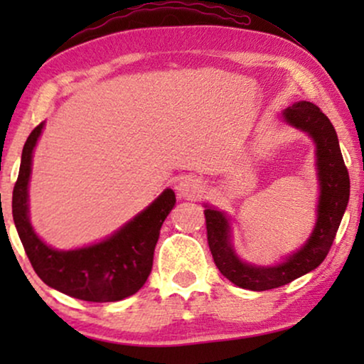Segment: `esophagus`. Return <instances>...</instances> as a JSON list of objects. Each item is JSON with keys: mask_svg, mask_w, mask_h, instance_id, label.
I'll use <instances>...</instances> for the list:
<instances>
[{"mask_svg": "<svg viewBox=\"0 0 364 364\" xmlns=\"http://www.w3.org/2000/svg\"><path fill=\"white\" fill-rule=\"evenodd\" d=\"M177 196L181 198H188V200H193V198L200 197V193L203 192V186L200 182V178L193 177V176H186L182 177L176 186Z\"/></svg>", "mask_w": 364, "mask_h": 364, "instance_id": "1", "label": "esophagus"}]
</instances>
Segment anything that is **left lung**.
<instances>
[{"label": "left lung", "mask_w": 364, "mask_h": 364, "mask_svg": "<svg viewBox=\"0 0 364 364\" xmlns=\"http://www.w3.org/2000/svg\"><path fill=\"white\" fill-rule=\"evenodd\" d=\"M282 121L308 134L315 144L316 178L320 187L316 222L308 240L296 252L275 265L243 262L232 243L230 217L213 205L205 207L207 238L213 262L233 285L252 291H265L287 285L315 270L333 245L350 200V176L343 161L335 127L315 104L300 101L282 112Z\"/></svg>", "instance_id": "1"}]
</instances>
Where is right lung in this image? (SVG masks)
<instances>
[{"mask_svg": "<svg viewBox=\"0 0 364 364\" xmlns=\"http://www.w3.org/2000/svg\"><path fill=\"white\" fill-rule=\"evenodd\" d=\"M44 122L34 127L23 147L21 166L13 191V220L34 272L48 287L84 301H119L144 287L152 270L154 250L164 220L176 205L166 188L151 205L121 228L91 245L58 250L44 243L29 220V178L33 154Z\"/></svg>", "mask_w": 364, "mask_h": 364, "instance_id": "1", "label": "right lung"}]
</instances>
